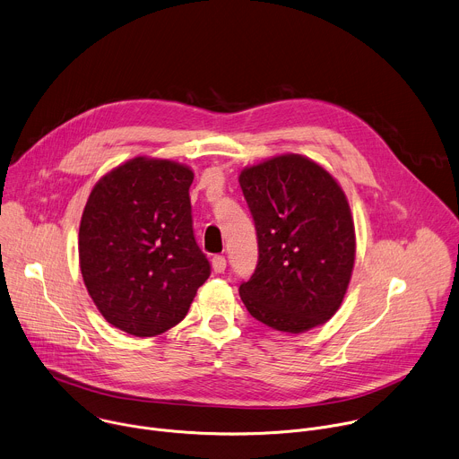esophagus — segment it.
Segmentation results:
<instances>
[{
  "instance_id": "1",
  "label": "esophagus",
  "mask_w": 459,
  "mask_h": 459,
  "mask_svg": "<svg viewBox=\"0 0 459 459\" xmlns=\"http://www.w3.org/2000/svg\"><path fill=\"white\" fill-rule=\"evenodd\" d=\"M212 265H213V271H215V273H224V269H226V258H224L222 255H215V256L212 258Z\"/></svg>"
}]
</instances>
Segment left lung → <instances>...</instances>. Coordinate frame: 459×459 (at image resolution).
<instances>
[{"label": "left lung", "mask_w": 459, "mask_h": 459, "mask_svg": "<svg viewBox=\"0 0 459 459\" xmlns=\"http://www.w3.org/2000/svg\"><path fill=\"white\" fill-rule=\"evenodd\" d=\"M238 182L258 240L255 273L238 288L249 315L286 333L324 324L338 311L354 264L342 188L302 155L246 168Z\"/></svg>", "instance_id": "1"}]
</instances>
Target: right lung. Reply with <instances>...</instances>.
Masks as SVG:
<instances>
[{
	"instance_id": "1",
	"label": "right lung",
	"mask_w": 459,
	"mask_h": 459,
	"mask_svg": "<svg viewBox=\"0 0 459 459\" xmlns=\"http://www.w3.org/2000/svg\"><path fill=\"white\" fill-rule=\"evenodd\" d=\"M190 168L135 157L91 190L79 228L84 286L101 315L135 336L186 316L212 264L194 233Z\"/></svg>"
}]
</instances>
